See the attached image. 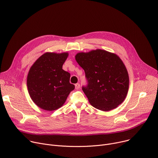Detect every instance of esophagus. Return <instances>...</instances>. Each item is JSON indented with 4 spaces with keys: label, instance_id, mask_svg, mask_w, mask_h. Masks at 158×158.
Listing matches in <instances>:
<instances>
[{
    "label": "esophagus",
    "instance_id": "1",
    "mask_svg": "<svg viewBox=\"0 0 158 158\" xmlns=\"http://www.w3.org/2000/svg\"><path fill=\"white\" fill-rule=\"evenodd\" d=\"M75 87H76V89H79V88H80V84H79V83L76 84H75Z\"/></svg>",
    "mask_w": 158,
    "mask_h": 158
}]
</instances>
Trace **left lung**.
<instances>
[{"label":"left lung","instance_id":"8db88e82","mask_svg":"<svg viewBox=\"0 0 158 158\" xmlns=\"http://www.w3.org/2000/svg\"><path fill=\"white\" fill-rule=\"evenodd\" d=\"M75 58L88 80V85L82 89L90 104L103 111L118 107L125 100L129 86L128 72L120 57L96 49L77 53Z\"/></svg>","mask_w":158,"mask_h":158}]
</instances>
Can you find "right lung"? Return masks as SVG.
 <instances>
[{"label":"right lung","instance_id":"add662e5","mask_svg":"<svg viewBox=\"0 0 158 158\" xmlns=\"http://www.w3.org/2000/svg\"><path fill=\"white\" fill-rule=\"evenodd\" d=\"M68 52H47L31 67L27 77L28 93L39 108L47 111L59 109L65 103L75 85L70 83V74L62 69Z\"/></svg>","mask_w":158,"mask_h":158}]
</instances>
